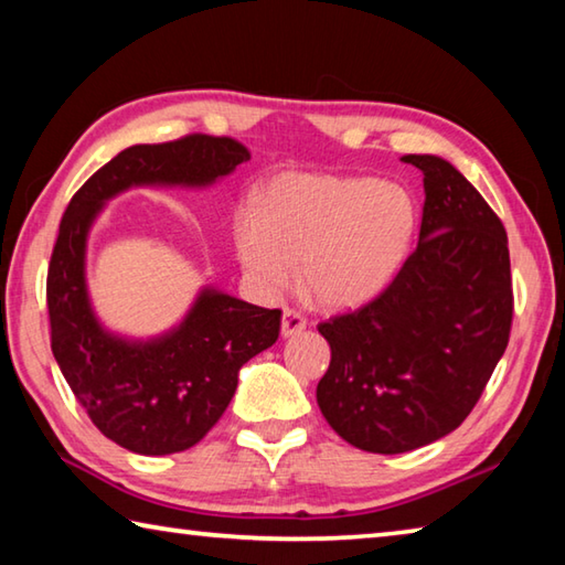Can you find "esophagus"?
<instances>
[{
    "instance_id": "34e87169",
    "label": "esophagus",
    "mask_w": 565,
    "mask_h": 565,
    "mask_svg": "<svg viewBox=\"0 0 565 565\" xmlns=\"http://www.w3.org/2000/svg\"><path fill=\"white\" fill-rule=\"evenodd\" d=\"M305 328H308V322H305L300 312H295L290 308L282 312V324H280L282 338H292V334H300Z\"/></svg>"
}]
</instances>
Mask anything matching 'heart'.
Wrapping results in <instances>:
<instances>
[{
  "instance_id": "heart-1",
  "label": "heart",
  "mask_w": 565,
  "mask_h": 565,
  "mask_svg": "<svg viewBox=\"0 0 565 565\" xmlns=\"http://www.w3.org/2000/svg\"><path fill=\"white\" fill-rule=\"evenodd\" d=\"M417 205L407 188L362 175H277L260 207H237L233 235L257 292H300L324 310L377 298L407 260Z\"/></svg>"
}]
</instances>
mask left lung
Instances as JSON below:
<instances>
[{
	"label": "left lung",
	"mask_w": 565,
	"mask_h": 565,
	"mask_svg": "<svg viewBox=\"0 0 565 565\" xmlns=\"http://www.w3.org/2000/svg\"><path fill=\"white\" fill-rule=\"evenodd\" d=\"M424 173L419 243L380 298L320 324L332 360L322 417L362 451L404 454L469 417L509 344V237L497 213L439 156Z\"/></svg>",
	"instance_id": "1"
}]
</instances>
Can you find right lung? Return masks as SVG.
<instances>
[{"label": "right lung", "mask_w": 565, "mask_h": 565, "mask_svg": "<svg viewBox=\"0 0 565 565\" xmlns=\"http://www.w3.org/2000/svg\"><path fill=\"white\" fill-rule=\"evenodd\" d=\"M247 158L233 138L203 134L131 146L78 188L58 225L46 275L54 360L98 431L134 454L163 457L201 441L231 404L243 364L275 344L282 312L205 285L171 330L146 340L111 332L88 295V233L128 188H211Z\"/></svg>", "instance_id": "1"}]
</instances>
